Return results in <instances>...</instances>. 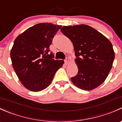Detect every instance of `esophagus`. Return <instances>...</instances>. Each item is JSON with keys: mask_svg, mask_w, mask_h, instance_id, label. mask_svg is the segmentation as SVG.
Listing matches in <instances>:
<instances>
[{"mask_svg": "<svg viewBox=\"0 0 122 122\" xmlns=\"http://www.w3.org/2000/svg\"><path fill=\"white\" fill-rule=\"evenodd\" d=\"M69 60H70V58L69 57H66V59L65 60V63L66 64H68L69 63Z\"/></svg>", "mask_w": 122, "mask_h": 122, "instance_id": "1", "label": "esophagus"}]
</instances>
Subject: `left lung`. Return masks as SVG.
Returning a JSON list of instances; mask_svg holds the SVG:
<instances>
[{"label":"left lung","mask_w":122,"mask_h":122,"mask_svg":"<svg viewBox=\"0 0 122 122\" xmlns=\"http://www.w3.org/2000/svg\"><path fill=\"white\" fill-rule=\"evenodd\" d=\"M61 31L74 45L78 72L71 78L73 84L86 91L102 84L111 71L115 59L111 41L85 24L63 26Z\"/></svg>","instance_id":"obj_1"}]
</instances>
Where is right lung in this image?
<instances>
[{
  "mask_svg": "<svg viewBox=\"0 0 122 122\" xmlns=\"http://www.w3.org/2000/svg\"><path fill=\"white\" fill-rule=\"evenodd\" d=\"M61 25L39 23L18 36L10 52L13 67L25 88L33 92L47 88L63 60H55L50 46Z\"/></svg>",
  "mask_w": 122,
  "mask_h": 122,
  "instance_id": "obj_1",
  "label": "right lung"
}]
</instances>
